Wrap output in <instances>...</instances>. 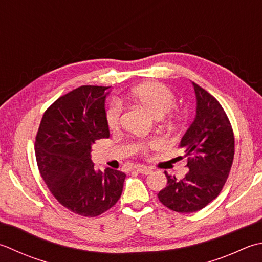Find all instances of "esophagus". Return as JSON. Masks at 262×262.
Segmentation results:
<instances>
[{"label": "esophagus", "instance_id": "esophagus-1", "mask_svg": "<svg viewBox=\"0 0 262 262\" xmlns=\"http://www.w3.org/2000/svg\"><path fill=\"white\" fill-rule=\"evenodd\" d=\"M134 168L136 171H138L140 173H143V175H148V173L152 171L150 168H147L145 166H141V165H136Z\"/></svg>", "mask_w": 262, "mask_h": 262}]
</instances>
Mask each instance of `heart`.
<instances>
[{
	"label": "heart",
	"mask_w": 262,
	"mask_h": 262,
	"mask_svg": "<svg viewBox=\"0 0 262 262\" xmlns=\"http://www.w3.org/2000/svg\"><path fill=\"white\" fill-rule=\"evenodd\" d=\"M126 99L133 102V103L142 106L148 114L156 118H161L165 116L175 103V96L171 93V91L162 84L155 83V81L144 83L134 87L126 95ZM121 115L122 107L118 102H114L107 107L105 112V120L107 127L111 130L119 129L121 124ZM140 147L143 151L146 150V145L144 144H141Z\"/></svg>",
	"instance_id": "heart-1"
}]
</instances>
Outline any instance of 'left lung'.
Here are the masks:
<instances>
[{
    "label": "left lung",
    "mask_w": 262,
    "mask_h": 262,
    "mask_svg": "<svg viewBox=\"0 0 262 262\" xmlns=\"http://www.w3.org/2000/svg\"><path fill=\"white\" fill-rule=\"evenodd\" d=\"M195 118L179 147L188 156L189 171L182 179L169 176L167 186L158 194L172 211L195 212L218 196L229 175L234 159V134L223 106L195 83Z\"/></svg>",
    "instance_id": "1"
}]
</instances>
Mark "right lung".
<instances>
[{"label":"right lung","mask_w":262,"mask_h":262,"mask_svg":"<svg viewBox=\"0 0 262 262\" xmlns=\"http://www.w3.org/2000/svg\"><path fill=\"white\" fill-rule=\"evenodd\" d=\"M107 86H80L59 97L43 115L35 142L40 175L53 196L74 213L96 217L119 200L126 175L95 170L92 145L109 138Z\"/></svg>","instance_id":"obj_1"}]
</instances>
